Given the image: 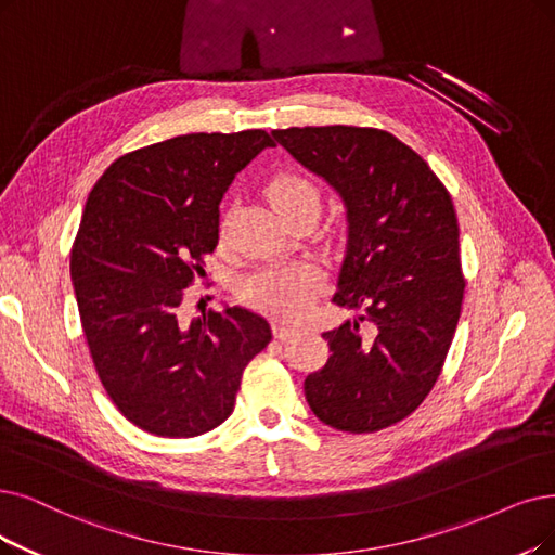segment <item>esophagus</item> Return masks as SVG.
Instances as JSON below:
<instances>
[{
	"label": "esophagus",
	"instance_id": "esophagus-1",
	"mask_svg": "<svg viewBox=\"0 0 555 555\" xmlns=\"http://www.w3.org/2000/svg\"><path fill=\"white\" fill-rule=\"evenodd\" d=\"M273 335L278 339H289L292 335H296V325H289L284 321H273Z\"/></svg>",
	"mask_w": 555,
	"mask_h": 555
}]
</instances>
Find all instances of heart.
<instances>
[{
  "mask_svg": "<svg viewBox=\"0 0 555 555\" xmlns=\"http://www.w3.org/2000/svg\"><path fill=\"white\" fill-rule=\"evenodd\" d=\"M266 195H269L278 214L307 203L321 205V191L317 182L294 170L273 175L269 186H266ZM319 282L321 278L317 269L309 263L273 266V269L255 273L243 284V298L278 317H300L312 302Z\"/></svg>",
  "mask_w": 555,
  "mask_h": 555,
  "instance_id": "1",
  "label": "heart"
}]
</instances>
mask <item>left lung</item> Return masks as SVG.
Instances as JSON below:
<instances>
[{
    "label": "left lung",
    "mask_w": 555,
    "mask_h": 555,
    "mask_svg": "<svg viewBox=\"0 0 555 555\" xmlns=\"http://www.w3.org/2000/svg\"><path fill=\"white\" fill-rule=\"evenodd\" d=\"M273 139L346 205L348 241L332 302L360 317L323 332L332 354L305 378L312 412L344 433L412 414L451 348L464 275L447 186L418 154L371 127H289Z\"/></svg>",
    "instance_id": "8db88e82"
}]
</instances>
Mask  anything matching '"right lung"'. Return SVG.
<instances>
[{
	"label": "right lung",
	"instance_id": "obj_1",
	"mask_svg": "<svg viewBox=\"0 0 555 555\" xmlns=\"http://www.w3.org/2000/svg\"><path fill=\"white\" fill-rule=\"evenodd\" d=\"M263 147V129L175 137L116 159L86 201L70 255L83 337L111 401L150 435L223 424L243 369L273 339L246 307L184 312L218 243V205Z\"/></svg>",
	"mask_w": 555,
	"mask_h": 555
}]
</instances>
